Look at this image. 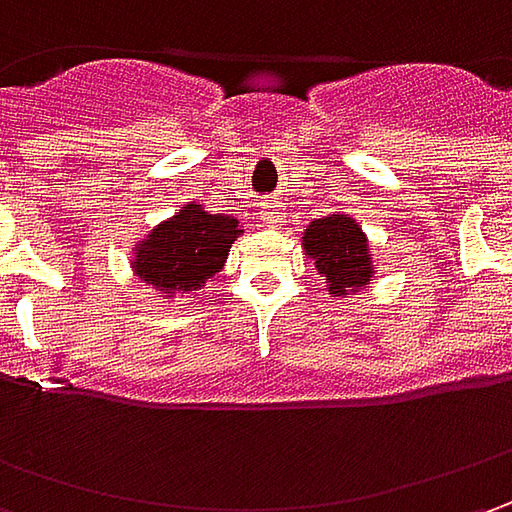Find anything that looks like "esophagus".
Masks as SVG:
<instances>
[{
    "mask_svg": "<svg viewBox=\"0 0 512 512\" xmlns=\"http://www.w3.org/2000/svg\"><path fill=\"white\" fill-rule=\"evenodd\" d=\"M262 222H265L267 227H273L276 222H279V202H265V207H262Z\"/></svg>",
    "mask_w": 512,
    "mask_h": 512,
    "instance_id": "esophagus-1",
    "label": "esophagus"
}]
</instances>
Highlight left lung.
<instances>
[{"label": "left lung", "mask_w": 512, "mask_h": 512, "mask_svg": "<svg viewBox=\"0 0 512 512\" xmlns=\"http://www.w3.org/2000/svg\"><path fill=\"white\" fill-rule=\"evenodd\" d=\"M305 250L336 296H347L350 290L356 293L373 276L362 227L344 213H330L307 227Z\"/></svg>", "instance_id": "obj_1"}]
</instances>
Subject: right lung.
<instances>
[{
  "mask_svg": "<svg viewBox=\"0 0 512 512\" xmlns=\"http://www.w3.org/2000/svg\"><path fill=\"white\" fill-rule=\"evenodd\" d=\"M239 233L236 219L207 213L202 205H187L179 216L150 230L133 267L139 279L165 293L202 290L207 279L222 270Z\"/></svg>",
  "mask_w": 512,
  "mask_h": 512,
  "instance_id": "1",
  "label": "right lung"
}]
</instances>
